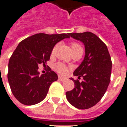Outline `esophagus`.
Returning a JSON list of instances; mask_svg holds the SVG:
<instances>
[{"mask_svg":"<svg viewBox=\"0 0 127 127\" xmlns=\"http://www.w3.org/2000/svg\"><path fill=\"white\" fill-rule=\"evenodd\" d=\"M58 79H59V80H61V81H64V80H66V77H62V76H59L58 77Z\"/></svg>","mask_w":127,"mask_h":127,"instance_id":"34e87169","label":"esophagus"}]
</instances>
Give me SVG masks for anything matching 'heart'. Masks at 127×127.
I'll return each mask as SVG.
<instances>
[{
  "label": "heart",
  "instance_id": "obj_1",
  "mask_svg": "<svg viewBox=\"0 0 127 127\" xmlns=\"http://www.w3.org/2000/svg\"><path fill=\"white\" fill-rule=\"evenodd\" d=\"M71 51L73 52V51H75V50H82V47L80 45L79 43H75V42H73L71 43ZM56 50V46L52 49V54H54V51ZM54 69L56 71L58 72V73L62 75L66 74L67 71H68V67L64 65V64L62 63H57L56 64L55 66H54Z\"/></svg>",
  "mask_w": 127,
  "mask_h": 127
}]
</instances>
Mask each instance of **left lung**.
<instances>
[{"instance_id": "1", "label": "left lung", "mask_w": 127, "mask_h": 127, "mask_svg": "<svg viewBox=\"0 0 127 127\" xmlns=\"http://www.w3.org/2000/svg\"><path fill=\"white\" fill-rule=\"evenodd\" d=\"M69 36L82 41L85 45V57L73 75L80 79L73 80L75 88L67 91V100L80 109L91 108L100 101L110 82L112 63L107 45L91 32L69 33Z\"/></svg>"}]
</instances>
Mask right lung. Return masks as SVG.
I'll list each match as a JSON object with an SVG mask.
<instances>
[{
    "instance_id": "right-lung-1",
    "label": "right lung",
    "mask_w": 127,
    "mask_h": 127,
    "mask_svg": "<svg viewBox=\"0 0 127 127\" xmlns=\"http://www.w3.org/2000/svg\"><path fill=\"white\" fill-rule=\"evenodd\" d=\"M69 37V33H39L18 44L9 61L7 77L13 95L21 103L32 105L44 99L58 75L49 66L47 73L39 75L38 65L45 66L54 45Z\"/></svg>"
}]
</instances>
